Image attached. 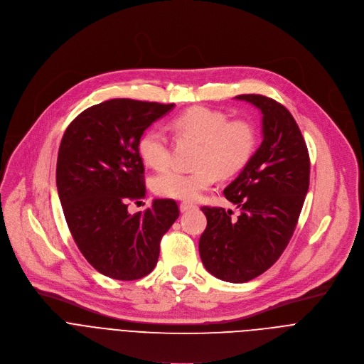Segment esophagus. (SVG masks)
Returning a JSON list of instances; mask_svg holds the SVG:
<instances>
[{
	"label": "esophagus",
	"mask_w": 364,
	"mask_h": 364,
	"mask_svg": "<svg viewBox=\"0 0 364 364\" xmlns=\"http://www.w3.org/2000/svg\"><path fill=\"white\" fill-rule=\"evenodd\" d=\"M196 204H193V203H188V201H183L181 204H180V212L181 213H186V212H188V210H193V209H196Z\"/></svg>",
	"instance_id": "34e87169"
}]
</instances>
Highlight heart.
<instances>
[{
  "mask_svg": "<svg viewBox=\"0 0 364 364\" xmlns=\"http://www.w3.org/2000/svg\"><path fill=\"white\" fill-rule=\"evenodd\" d=\"M174 128L201 141L194 171L167 170L152 180L159 196L177 200H196L218 178L237 174L250 160L256 145V129L249 119H229L228 114L207 107H191L173 119ZM141 160L151 168L163 170L171 163V146L166 132L148 128L138 139Z\"/></svg>",
  "mask_w": 364,
  "mask_h": 364,
  "instance_id": "1",
  "label": "heart"
}]
</instances>
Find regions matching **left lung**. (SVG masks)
<instances>
[{
	"mask_svg": "<svg viewBox=\"0 0 364 364\" xmlns=\"http://www.w3.org/2000/svg\"><path fill=\"white\" fill-rule=\"evenodd\" d=\"M262 114V144L242 173L225 188L240 209L201 207L207 226L198 250L216 278L242 284L269 269L288 246L309 186V155L302 134L279 102L262 95H239Z\"/></svg>",
	"mask_w": 364,
	"mask_h": 364,
	"instance_id": "1",
	"label": "left lung"
}]
</instances>
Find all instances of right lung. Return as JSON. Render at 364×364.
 I'll list each match as a JSON object with an SVG mask.
<instances>
[{"label":"right lung","mask_w":364,"mask_h":364,"mask_svg":"<svg viewBox=\"0 0 364 364\" xmlns=\"http://www.w3.org/2000/svg\"><path fill=\"white\" fill-rule=\"evenodd\" d=\"M174 103L111 99L68 127L59 148L56 183L69 230L86 261L102 275L134 281L159 261L160 242L177 220L174 200H154L131 215V200L145 197L142 132Z\"/></svg>","instance_id":"right-lung-1"}]
</instances>
